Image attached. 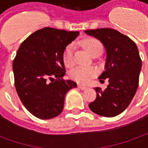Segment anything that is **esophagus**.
<instances>
[{
  "instance_id": "obj_1",
  "label": "esophagus",
  "mask_w": 148,
  "mask_h": 148,
  "mask_svg": "<svg viewBox=\"0 0 148 148\" xmlns=\"http://www.w3.org/2000/svg\"><path fill=\"white\" fill-rule=\"evenodd\" d=\"M77 87L79 88V89H81V90H86V89H87V86H83V85H81V84H77Z\"/></svg>"
}]
</instances>
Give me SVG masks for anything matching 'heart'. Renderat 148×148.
<instances>
[{"label": "heart", "mask_w": 148, "mask_h": 148, "mask_svg": "<svg viewBox=\"0 0 148 148\" xmlns=\"http://www.w3.org/2000/svg\"><path fill=\"white\" fill-rule=\"evenodd\" d=\"M80 44L91 55H98L103 51V44L99 39L94 37H89L82 39ZM74 44H68L62 53V61L66 67H72L74 64ZM97 70L94 66H77L71 72L72 79L79 83H86L95 77Z\"/></svg>", "instance_id": "heart-1"}]
</instances>
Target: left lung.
Here are the masks:
<instances>
[{"label": "left lung", "instance_id": "obj_1", "mask_svg": "<svg viewBox=\"0 0 148 148\" xmlns=\"http://www.w3.org/2000/svg\"><path fill=\"white\" fill-rule=\"evenodd\" d=\"M85 32L97 38L106 47V70L99 80L102 82L108 78L109 82L106 90L95 88L97 97L89 107L100 116H116L127 109L139 86L142 60L137 46L128 36L109 27Z\"/></svg>", "mask_w": 148, "mask_h": 148}]
</instances>
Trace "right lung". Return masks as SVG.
Listing matches in <instances>:
<instances>
[{
  "label": "right lung",
  "mask_w": 148,
  "mask_h": 148,
  "mask_svg": "<svg viewBox=\"0 0 148 148\" xmlns=\"http://www.w3.org/2000/svg\"><path fill=\"white\" fill-rule=\"evenodd\" d=\"M79 35L44 27L30 35L21 43L12 63L14 84L24 107L39 119H51L63 109L65 96L77 87L65 80L62 53Z\"/></svg>",
  "instance_id": "right-lung-1"
}]
</instances>
